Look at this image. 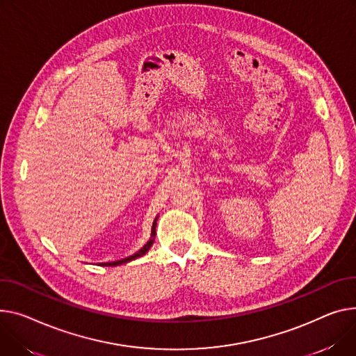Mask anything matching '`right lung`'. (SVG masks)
Instances as JSON below:
<instances>
[{
  "label": "right lung",
  "mask_w": 356,
  "mask_h": 356,
  "mask_svg": "<svg viewBox=\"0 0 356 356\" xmlns=\"http://www.w3.org/2000/svg\"><path fill=\"white\" fill-rule=\"evenodd\" d=\"M156 225H157V222L154 220V222H153V229H152V234H153V236H154V233H156ZM152 245H153V239H150L143 248H141L137 253H134L133 256H129V257L122 259V260H115V262H108V264H106V266H117V265H122V264H127V262H130V260H134L136 257L143 256V254L150 249Z\"/></svg>",
  "instance_id": "obj_1"
}]
</instances>
